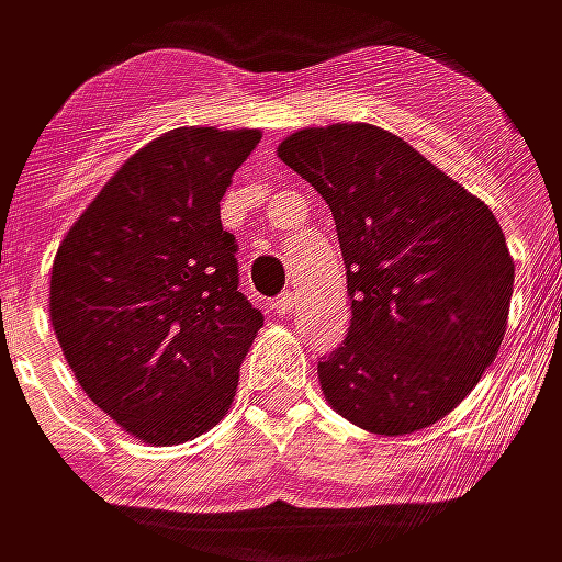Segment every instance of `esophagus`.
Instances as JSON below:
<instances>
[{
  "mask_svg": "<svg viewBox=\"0 0 562 562\" xmlns=\"http://www.w3.org/2000/svg\"><path fill=\"white\" fill-rule=\"evenodd\" d=\"M294 310H296V294H294V291H284V294L274 300V313H278V316H291Z\"/></svg>",
  "mask_w": 562,
  "mask_h": 562,
  "instance_id": "1",
  "label": "esophagus"
}]
</instances>
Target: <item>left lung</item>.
Masks as SVG:
<instances>
[{"instance_id":"left-lung-1","label":"left lung","mask_w":562,"mask_h":562,"mask_svg":"<svg viewBox=\"0 0 562 562\" xmlns=\"http://www.w3.org/2000/svg\"><path fill=\"white\" fill-rule=\"evenodd\" d=\"M278 157L325 199L351 331L319 363L325 402L376 436L434 427L503 345L516 262L493 211L370 123L300 128Z\"/></svg>"}]
</instances>
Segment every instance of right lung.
Segmentation results:
<instances>
[{"instance_id": "right-lung-1", "label": "right lung", "mask_w": 562, "mask_h": 562, "mask_svg": "<svg viewBox=\"0 0 562 562\" xmlns=\"http://www.w3.org/2000/svg\"><path fill=\"white\" fill-rule=\"evenodd\" d=\"M259 128L183 126L128 157L63 237L49 323L85 395L126 434L177 446L234 402L262 313L237 291L221 199Z\"/></svg>"}]
</instances>
